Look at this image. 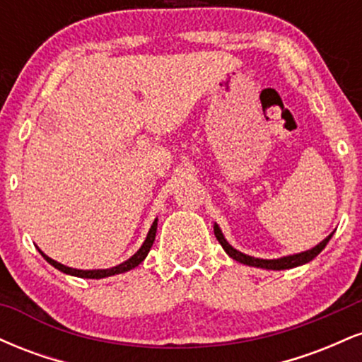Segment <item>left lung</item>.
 <instances>
[{
  "mask_svg": "<svg viewBox=\"0 0 362 362\" xmlns=\"http://www.w3.org/2000/svg\"><path fill=\"white\" fill-rule=\"evenodd\" d=\"M214 235H216V238H218V242L221 243V247L224 248V252H226L228 255H230L233 260L240 262V264L250 265V267L267 269V271H284V269L298 267V265L308 264V262L313 260L315 257H317L318 253L327 247V243L330 242V238H332V235H334V231H332V233L328 235L325 240H322V242H320L317 247L310 248V250H306V252H300V253H293V255L281 257V259H257V257L247 255V253L236 250V248H233L230 243L226 242V238H224L221 228H219L216 223H214Z\"/></svg>",
  "mask_w": 362,
  "mask_h": 362,
  "instance_id": "1",
  "label": "left lung"
}]
</instances>
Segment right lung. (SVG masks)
<instances>
[{
    "instance_id": "1",
    "label": "right lung",
    "mask_w": 362,
    "mask_h": 362,
    "mask_svg": "<svg viewBox=\"0 0 362 362\" xmlns=\"http://www.w3.org/2000/svg\"><path fill=\"white\" fill-rule=\"evenodd\" d=\"M156 228H158V218L155 219V221H153L151 228H149V231H148L146 240H144V243L141 245L139 250L136 252L134 255L131 257V259H127L126 262H122V264L115 265V267H110V269H91V271L73 269V267H68V265H64V264H59V262L51 259V257H47L42 250H40V248H39V252H40V255H42L44 259L52 265V267L57 269V271L69 274V276H74V277H83V279H103V277L115 276V274H124L127 271H132L134 267H138L141 262L146 259L149 250H151L153 242H155V236H156Z\"/></svg>"
}]
</instances>
